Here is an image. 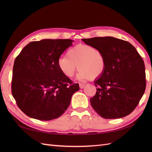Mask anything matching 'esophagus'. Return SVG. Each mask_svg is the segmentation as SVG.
I'll use <instances>...</instances> for the list:
<instances>
[{
  "mask_svg": "<svg viewBox=\"0 0 152 152\" xmlns=\"http://www.w3.org/2000/svg\"><path fill=\"white\" fill-rule=\"evenodd\" d=\"M84 86H85V84H79V87L80 89H83Z\"/></svg>",
  "mask_w": 152,
  "mask_h": 152,
  "instance_id": "esophagus-1",
  "label": "esophagus"
}]
</instances>
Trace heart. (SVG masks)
<instances>
[{"label":"heart","instance_id":"obj_1","mask_svg":"<svg viewBox=\"0 0 152 152\" xmlns=\"http://www.w3.org/2000/svg\"><path fill=\"white\" fill-rule=\"evenodd\" d=\"M59 70L68 77H72L79 70L77 78L80 81L98 79L103 75L106 68V59L102 50L88 44H77L69 49L67 56L58 61Z\"/></svg>","mask_w":152,"mask_h":152}]
</instances>
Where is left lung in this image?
Here are the masks:
<instances>
[{
  "label": "left lung",
  "mask_w": 152,
  "mask_h": 152,
  "mask_svg": "<svg viewBox=\"0 0 152 152\" xmlns=\"http://www.w3.org/2000/svg\"><path fill=\"white\" fill-rule=\"evenodd\" d=\"M102 50L106 59L103 75L96 80L92 107L102 117L115 119L129 115L140 103L146 88L145 63L136 48L112 37L83 39Z\"/></svg>",
  "instance_id": "left-lung-1"
}]
</instances>
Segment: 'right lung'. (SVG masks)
Returning <instances> with one entry per match:
<instances>
[{"label": "right lung", "mask_w": 152, "mask_h": 152, "mask_svg": "<svg viewBox=\"0 0 152 152\" xmlns=\"http://www.w3.org/2000/svg\"><path fill=\"white\" fill-rule=\"evenodd\" d=\"M70 39L31 42L16 58L11 91L18 107L27 116L40 121L60 117L70 106L79 84L59 70L58 61L70 47Z\"/></svg>", "instance_id": "add662e5"}]
</instances>
